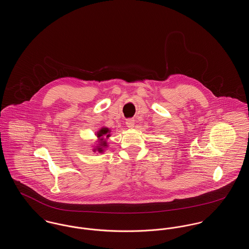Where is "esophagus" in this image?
I'll return each mask as SVG.
<instances>
[{
	"label": "esophagus",
	"mask_w": 249,
	"mask_h": 249,
	"mask_svg": "<svg viewBox=\"0 0 249 249\" xmlns=\"http://www.w3.org/2000/svg\"><path fill=\"white\" fill-rule=\"evenodd\" d=\"M126 125H127L128 128H133L134 127V119H127L126 120Z\"/></svg>",
	"instance_id": "obj_1"
}]
</instances>
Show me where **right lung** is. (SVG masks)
Here are the masks:
<instances>
[{
    "label": "right lung",
    "mask_w": 249,
    "mask_h": 249,
    "mask_svg": "<svg viewBox=\"0 0 249 249\" xmlns=\"http://www.w3.org/2000/svg\"><path fill=\"white\" fill-rule=\"evenodd\" d=\"M109 131H110V130H109L108 128H102L101 130H99V131L97 132V137L101 139V140H100V142H101V143H100V147H98V148H97V150H98L99 152H103V147H104V146H106V144H107V142L102 140V137H103V136L109 137V136H110Z\"/></svg>",
    "instance_id": "right-lung-1"
}]
</instances>
